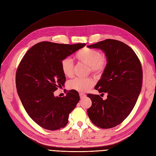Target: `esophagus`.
<instances>
[{
    "instance_id": "esophagus-1",
    "label": "esophagus",
    "mask_w": 156,
    "mask_h": 156,
    "mask_svg": "<svg viewBox=\"0 0 156 156\" xmlns=\"http://www.w3.org/2000/svg\"><path fill=\"white\" fill-rule=\"evenodd\" d=\"M79 95H80V98H81V99L84 98L85 97H86V95H85L84 94H83V93H80V94H79Z\"/></svg>"
}]
</instances>
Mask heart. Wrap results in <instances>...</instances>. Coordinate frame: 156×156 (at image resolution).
Returning <instances> with one entry per match:
<instances>
[{"instance_id":"heart-1","label":"heart","mask_w":156,"mask_h":156,"mask_svg":"<svg viewBox=\"0 0 156 156\" xmlns=\"http://www.w3.org/2000/svg\"><path fill=\"white\" fill-rule=\"evenodd\" d=\"M75 58L80 62L87 64L90 72L94 76H99L103 73L108 63V57L105 53H101L98 50L84 48L79 50ZM61 71L64 76L71 77L73 75L74 64L71 58L65 57L61 62ZM68 87L72 90L83 92L92 88L95 81L92 78H75L68 82Z\"/></svg>"}]
</instances>
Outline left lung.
<instances>
[{
	"label": "left lung",
	"mask_w": 156,
	"mask_h": 156,
	"mask_svg": "<svg viewBox=\"0 0 156 156\" xmlns=\"http://www.w3.org/2000/svg\"><path fill=\"white\" fill-rule=\"evenodd\" d=\"M88 47L101 49L108 57V66L95 87L99 93H106L107 99L88 94L92 104L87 110L88 115L99 128L115 127L129 115L140 94L141 62L130 46L117 40L106 39Z\"/></svg>",
	"instance_id": "left-lung-1"
}]
</instances>
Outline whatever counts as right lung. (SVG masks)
I'll return each instance as SVG.
<instances>
[{
    "label": "right lung",
    "instance_id": "add662e5",
    "mask_svg": "<svg viewBox=\"0 0 156 156\" xmlns=\"http://www.w3.org/2000/svg\"><path fill=\"white\" fill-rule=\"evenodd\" d=\"M85 46L41 42L28 50L19 64L15 77L18 95L27 114L44 129L65 126L80 100L76 90L68 91L62 98L53 92L66 81L61 61Z\"/></svg>",
    "mask_w": 156,
    "mask_h": 156
}]
</instances>
